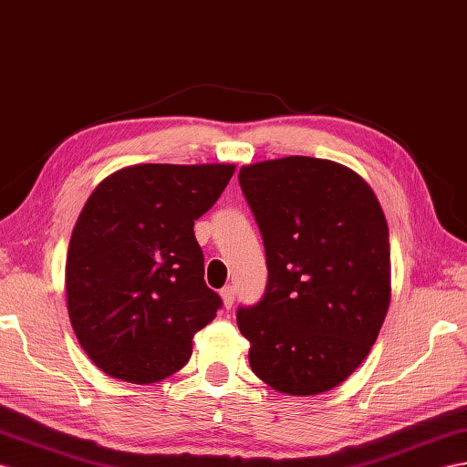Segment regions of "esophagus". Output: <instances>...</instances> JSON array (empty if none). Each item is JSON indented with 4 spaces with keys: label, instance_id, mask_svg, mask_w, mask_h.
Masks as SVG:
<instances>
[{
    "label": "esophagus",
    "instance_id": "34e87169",
    "mask_svg": "<svg viewBox=\"0 0 467 467\" xmlns=\"http://www.w3.org/2000/svg\"><path fill=\"white\" fill-rule=\"evenodd\" d=\"M221 297H223V306L226 309H231L233 304H234V288H233V285H224V288L221 290Z\"/></svg>",
    "mask_w": 467,
    "mask_h": 467
}]
</instances>
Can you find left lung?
Segmentation results:
<instances>
[{
  "instance_id": "8db88e82",
  "label": "left lung",
  "mask_w": 467,
  "mask_h": 467,
  "mask_svg": "<svg viewBox=\"0 0 467 467\" xmlns=\"http://www.w3.org/2000/svg\"><path fill=\"white\" fill-rule=\"evenodd\" d=\"M238 183L268 266L262 300L236 312L250 367L278 392H326L363 363L389 312L385 213L361 175L329 160L244 165Z\"/></svg>"
}]
</instances>
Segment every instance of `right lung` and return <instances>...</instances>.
<instances>
[{
  "instance_id": "right-lung-1",
  "label": "right lung",
  "mask_w": 467,
  "mask_h": 467,
  "mask_svg": "<svg viewBox=\"0 0 467 467\" xmlns=\"http://www.w3.org/2000/svg\"><path fill=\"white\" fill-rule=\"evenodd\" d=\"M233 173L231 163L130 165L85 202L68 243L67 307L80 348L109 377H171L217 316L193 224Z\"/></svg>"
}]
</instances>
